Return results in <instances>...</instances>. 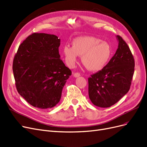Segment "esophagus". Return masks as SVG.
Instances as JSON below:
<instances>
[{"label":"esophagus","instance_id":"esophagus-1","mask_svg":"<svg viewBox=\"0 0 147 147\" xmlns=\"http://www.w3.org/2000/svg\"><path fill=\"white\" fill-rule=\"evenodd\" d=\"M73 76H74V78H78V77L80 76V74L79 73H75L73 74Z\"/></svg>","mask_w":147,"mask_h":147}]
</instances>
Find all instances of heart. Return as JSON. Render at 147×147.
Returning a JSON list of instances; mask_svg holds the SVG:
<instances>
[{"mask_svg": "<svg viewBox=\"0 0 147 147\" xmlns=\"http://www.w3.org/2000/svg\"><path fill=\"white\" fill-rule=\"evenodd\" d=\"M63 54L69 67H74L79 56H82V62L86 68L91 71H98L109 61L112 50L109 43L99 38L82 36L76 38L73 47L65 45Z\"/></svg>", "mask_w": 147, "mask_h": 147, "instance_id": "heart-1", "label": "heart"}]
</instances>
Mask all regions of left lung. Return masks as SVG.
I'll return each instance as SVG.
<instances>
[{
	"label": "left lung",
	"instance_id": "1",
	"mask_svg": "<svg viewBox=\"0 0 147 147\" xmlns=\"http://www.w3.org/2000/svg\"><path fill=\"white\" fill-rule=\"evenodd\" d=\"M116 53L105 67L88 78V95L100 108L115 104L129 90L134 71V60L127 43L116 36Z\"/></svg>",
	"mask_w": 147,
	"mask_h": 147
}]
</instances>
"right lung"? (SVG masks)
Here are the masks:
<instances>
[{
    "instance_id": "obj_1",
    "label": "right lung",
    "mask_w": 147,
    "mask_h": 147,
    "mask_svg": "<svg viewBox=\"0 0 147 147\" xmlns=\"http://www.w3.org/2000/svg\"><path fill=\"white\" fill-rule=\"evenodd\" d=\"M60 42L54 34L33 33L21 43L14 56L13 71L16 88L34 107L45 110L56 106L71 75L61 59Z\"/></svg>"
}]
</instances>
